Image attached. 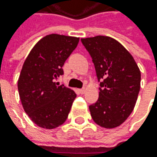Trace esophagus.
Segmentation results:
<instances>
[{
    "mask_svg": "<svg viewBox=\"0 0 157 157\" xmlns=\"http://www.w3.org/2000/svg\"><path fill=\"white\" fill-rule=\"evenodd\" d=\"M79 92H80L81 94H84V93L86 92V89H85V88H81V89H79Z\"/></svg>",
    "mask_w": 157,
    "mask_h": 157,
    "instance_id": "obj_1",
    "label": "esophagus"
}]
</instances>
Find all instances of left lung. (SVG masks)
<instances>
[{"label": "left lung", "mask_w": 157, "mask_h": 157, "mask_svg": "<svg viewBox=\"0 0 157 157\" xmlns=\"http://www.w3.org/2000/svg\"><path fill=\"white\" fill-rule=\"evenodd\" d=\"M101 81L99 99L89 106L95 123L106 129L123 123L134 110L140 89V71L119 41L110 36L81 38Z\"/></svg>", "instance_id": "obj_1"}]
</instances>
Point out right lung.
<instances>
[{
	"label": "right lung",
	"mask_w": 157,
	"mask_h": 157,
	"mask_svg": "<svg viewBox=\"0 0 157 157\" xmlns=\"http://www.w3.org/2000/svg\"><path fill=\"white\" fill-rule=\"evenodd\" d=\"M79 37L57 34L42 37L26 57L17 80L22 107L34 123L55 129L68 119L76 93L58 86L63 65L77 47Z\"/></svg>",
	"instance_id": "1"
}]
</instances>
